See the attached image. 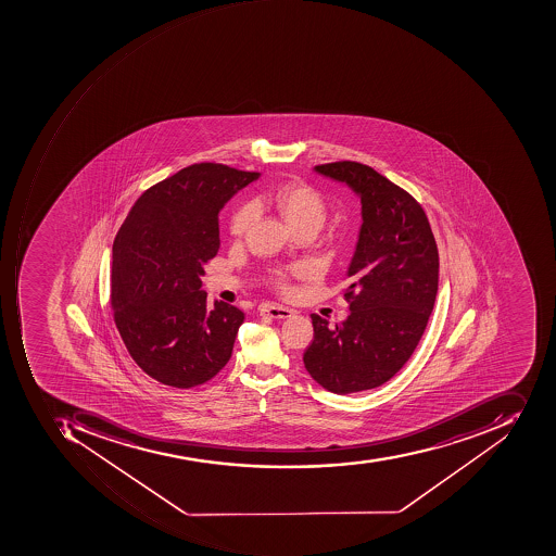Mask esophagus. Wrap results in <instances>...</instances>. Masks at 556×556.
I'll list each match as a JSON object with an SVG mask.
<instances>
[{
    "label": "esophagus",
    "instance_id": "34e87169",
    "mask_svg": "<svg viewBox=\"0 0 556 556\" xmlns=\"http://www.w3.org/2000/svg\"><path fill=\"white\" fill-rule=\"evenodd\" d=\"M261 314L264 316H268V318L273 319H286L291 318L292 309L289 307L279 306V304H262Z\"/></svg>",
    "mask_w": 556,
    "mask_h": 556
}]
</instances>
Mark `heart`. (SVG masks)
<instances>
[{
    "label": "heart",
    "instance_id": "b5f03b06",
    "mask_svg": "<svg viewBox=\"0 0 556 556\" xmlns=\"http://www.w3.org/2000/svg\"><path fill=\"white\" fill-rule=\"evenodd\" d=\"M274 206L282 213L292 228L298 226L314 225L321 228L326 219V207L323 195L316 189L303 180H289L280 185L270 195ZM255 219V206L252 203H243L231 213L228 230L233 237L240 238L249 231L250 225ZM303 273V267H292L288 270H276L273 274V283L279 291H289L291 279Z\"/></svg>",
    "mask_w": 556,
    "mask_h": 556
}]
</instances>
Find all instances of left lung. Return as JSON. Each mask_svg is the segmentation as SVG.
Segmentation results:
<instances>
[{"instance_id":"8db88e82","label":"left lung","mask_w":556,"mask_h":556,"mask_svg":"<svg viewBox=\"0 0 556 556\" xmlns=\"http://www.w3.org/2000/svg\"><path fill=\"white\" fill-rule=\"evenodd\" d=\"M361 195L358 243L349 267L350 316L330 328L313 314L304 367L334 394L382 386L418 346L438 292L437 240L421 204L361 162L314 167Z\"/></svg>"}]
</instances>
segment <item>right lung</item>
<instances>
[{
	"label": "right lung",
	"instance_id": "right-lung-1",
	"mask_svg": "<svg viewBox=\"0 0 556 556\" xmlns=\"http://www.w3.org/2000/svg\"><path fill=\"white\" fill-rule=\"evenodd\" d=\"M258 173L201 162L147 189L113 242L112 303L119 337L147 376L177 389L228 364L245 314L201 291L219 249V210Z\"/></svg>",
	"mask_w": 556,
	"mask_h": 556
}]
</instances>
